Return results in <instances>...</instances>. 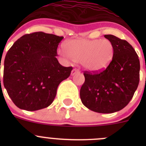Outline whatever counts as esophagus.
<instances>
[{"label": "esophagus", "instance_id": "1", "mask_svg": "<svg viewBox=\"0 0 146 146\" xmlns=\"http://www.w3.org/2000/svg\"><path fill=\"white\" fill-rule=\"evenodd\" d=\"M78 72H79V70H78V69L73 68V70H72V71H71V75H72V76H73V75H75L76 73H78Z\"/></svg>", "mask_w": 146, "mask_h": 146}]
</instances>
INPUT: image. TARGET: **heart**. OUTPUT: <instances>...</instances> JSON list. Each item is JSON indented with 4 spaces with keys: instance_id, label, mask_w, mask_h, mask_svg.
<instances>
[{
    "instance_id": "1",
    "label": "heart",
    "mask_w": 146,
    "mask_h": 146,
    "mask_svg": "<svg viewBox=\"0 0 146 146\" xmlns=\"http://www.w3.org/2000/svg\"><path fill=\"white\" fill-rule=\"evenodd\" d=\"M65 49L61 55L81 63L84 68L91 72L107 68L114 55V44L107 39H72L65 44Z\"/></svg>"
}]
</instances>
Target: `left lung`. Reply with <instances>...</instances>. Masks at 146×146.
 I'll use <instances>...</instances> for the list:
<instances>
[{"mask_svg":"<svg viewBox=\"0 0 146 146\" xmlns=\"http://www.w3.org/2000/svg\"><path fill=\"white\" fill-rule=\"evenodd\" d=\"M113 43L112 61L100 72H84L85 82L80 91L82 104L92 111L110 114L124 108L138 88L140 61L128 42L111 35H104Z\"/></svg>","mask_w":146,"mask_h":146,"instance_id":"8db88e82","label":"left lung"}]
</instances>
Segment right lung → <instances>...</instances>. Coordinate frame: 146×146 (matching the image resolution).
Listing matches in <instances>:
<instances>
[{
  "instance_id": "obj_1",
  "label": "right lung",
  "mask_w": 146,
  "mask_h": 146,
  "mask_svg": "<svg viewBox=\"0 0 146 146\" xmlns=\"http://www.w3.org/2000/svg\"><path fill=\"white\" fill-rule=\"evenodd\" d=\"M63 39L33 32L23 35L8 50L3 64V85L17 107L36 111L53 102L58 85L73 70L61 66L56 57Z\"/></svg>"
}]
</instances>
